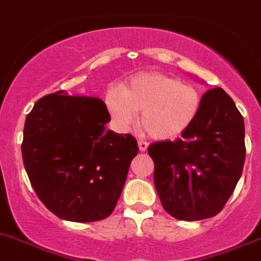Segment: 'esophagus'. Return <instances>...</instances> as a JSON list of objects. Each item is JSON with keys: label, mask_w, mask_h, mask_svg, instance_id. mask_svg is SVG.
I'll use <instances>...</instances> for the list:
<instances>
[{"label": "esophagus", "mask_w": 261, "mask_h": 261, "mask_svg": "<svg viewBox=\"0 0 261 261\" xmlns=\"http://www.w3.org/2000/svg\"><path fill=\"white\" fill-rule=\"evenodd\" d=\"M138 145H139V149H140V151H145L146 149H148L149 144L146 143V141H144V140H139Z\"/></svg>", "instance_id": "1"}]
</instances>
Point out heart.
Listing matches in <instances>:
<instances>
[{"instance_id":"1","label":"heart","mask_w":261,"mask_h":261,"mask_svg":"<svg viewBox=\"0 0 261 261\" xmlns=\"http://www.w3.org/2000/svg\"><path fill=\"white\" fill-rule=\"evenodd\" d=\"M107 107L113 120L127 127L134 113L149 136L167 140L190 127L200 110V93L194 85L162 72L138 74L121 90L108 93Z\"/></svg>"}]
</instances>
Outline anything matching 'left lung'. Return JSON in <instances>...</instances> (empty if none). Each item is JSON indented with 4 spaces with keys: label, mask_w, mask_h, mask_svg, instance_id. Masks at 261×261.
<instances>
[{
    "label": "left lung",
    "mask_w": 261,
    "mask_h": 261,
    "mask_svg": "<svg viewBox=\"0 0 261 261\" xmlns=\"http://www.w3.org/2000/svg\"><path fill=\"white\" fill-rule=\"evenodd\" d=\"M182 138L149 145L154 185L164 211L179 221L217 216L245 163L244 118L222 88L201 97L200 110Z\"/></svg>",
    "instance_id": "1"
}]
</instances>
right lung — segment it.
Segmentation results:
<instances>
[{
	"mask_svg": "<svg viewBox=\"0 0 261 261\" xmlns=\"http://www.w3.org/2000/svg\"><path fill=\"white\" fill-rule=\"evenodd\" d=\"M110 112L99 98L65 90L35 102L21 144L25 171L38 198L66 221L111 216L139 148L130 134L107 130Z\"/></svg>",
	"mask_w": 261,
	"mask_h": 261,
	"instance_id": "obj_1",
	"label": "right lung"
}]
</instances>
